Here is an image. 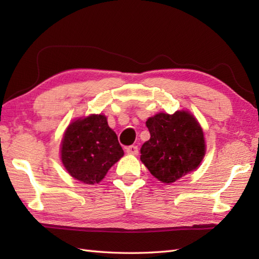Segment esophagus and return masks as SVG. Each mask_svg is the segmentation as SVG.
Listing matches in <instances>:
<instances>
[{
	"label": "esophagus",
	"instance_id": "obj_1",
	"mask_svg": "<svg viewBox=\"0 0 259 259\" xmlns=\"http://www.w3.org/2000/svg\"><path fill=\"white\" fill-rule=\"evenodd\" d=\"M125 151H126V153H128V155H134V156H137L139 153V151H138V147L137 146H129V147H126L125 148Z\"/></svg>",
	"mask_w": 259,
	"mask_h": 259
}]
</instances>
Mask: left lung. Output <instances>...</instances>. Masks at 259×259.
<instances>
[{
	"mask_svg": "<svg viewBox=\"0 0 259 259\" xmlns=\"http://www.w3.org/2000/svg\"><path fill=\"white\" fill-rule=\"evenodd\" d=\"M146 124L150 139L141 147L140 160L153 177L171 184L199 167L206 144L202 128L190 112H160Z\"/></svg>",
	"mask_w": 259,
	"mask_h": 259,
	"instance_id": "8db88e82",
	"label": "left lung"
}]
</instances>
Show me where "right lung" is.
I'll return each instance as SVG.
<instances>
[{
  "label": "right lung",
  "instance_id": "right-lung-1",
  "mask_svg": "<svg viewBox=\"0 0 259 259\" xmlns=\"http://www.w3.org/2000/svg\"><path fill=\"white\" fill-rule=\"evenodd\" d=\"M123 156L118 137L103 114L72 121L61 144V160L70 176L83 184H98Z\"/></svg>",
  "mask_w": 259,
  "mask_h": 259
}]
</instances>
